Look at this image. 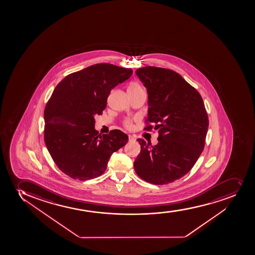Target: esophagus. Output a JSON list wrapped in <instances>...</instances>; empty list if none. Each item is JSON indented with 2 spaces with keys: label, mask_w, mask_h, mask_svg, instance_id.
<instances>
[{
  "label": "esophagus",
  "mask_w": 255,
  "mask_h": 255,
  "mask_svg": "<svg viewBox=\"0 0 255 255\" xmlns=\"http://www.w3.org/2000/svg\"><path fill=\"white\" fill-rule=\"evenodd\" d=\"M135 140V138L134 136H132V135H129V141H132V140Z\"/></svg>",
  "instance_id": "1"
}]
</instances>
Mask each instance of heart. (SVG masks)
Segmentation results:
<instances>
[{
  "label": "heart",
  "mask_w": 255,
  "mask_h": 255,
  "mask_svg": "<svg viewBox=\"0 0 255 255\" xmlns=\"http://www.w3.org/2000/svg\"><path fill=\"white\" fill-rule=\"evenodd\" d=\"M143 90L142 87L136 82H131L129 84V87H128V92L129 93H138V92H141ZM125 125H126V127H131V121H129V120H127V121H125Z\"/></svg>",
  "instance_id": "obj_1"
}]
</instances>
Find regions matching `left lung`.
<instances>
[{"label":"left lung","mask_w":255,"mask_h":255,"mask_svg":"<svg viewBox=\"0 0 255 255\" xmlns=\"http://www.w3.org/2000/svg\"><path fill=\"white\" fill-rule=\"evenodd\" d=\"M146 88L145 130L154 127L158 143L137 139L140 152L134 162L137 175L153 184H167L184 177L204 150L209 120L200 93L169 69L145 66L135 71Z\"/></svg>","instance_id":"8db88e82"}]
</instances>
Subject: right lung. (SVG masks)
<instances>
[{
    "label": "right lung",
    "mask_w": 255,
    "mask_h": 255,
    "mask_svg": "<svg viewBox=\"0 0 255 255\" xmlns=\"http://www.w3.org/2000/svg\"><path fill=\"white\" fill-rule=\"evenodd\" d=\"M131 69L95 64L66 76L44 109V142L66 175L88 180L102 175L110 156L128 142L120 129L99 134L95 115H102L110 91L129 79Z\"/></svg>",
    "instance_id": "obj_1"
}]
</instances>
